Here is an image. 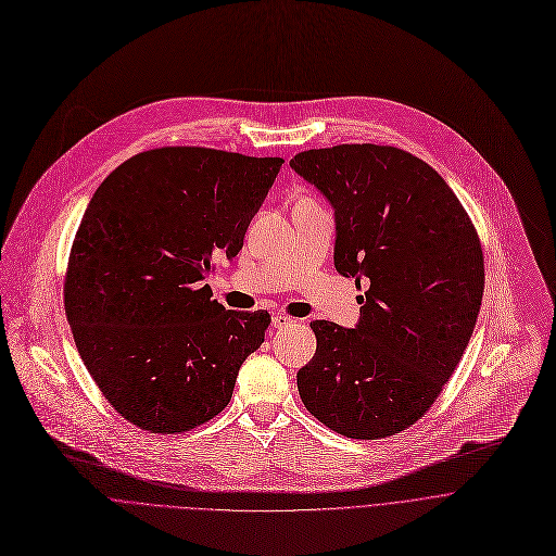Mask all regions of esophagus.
I'll return each instance as SVG.
<instances>
[{
    "mask_svg": "<svg viewBox=\"0 0 556 556\" xmlns=\"http://www.w3.org/2000/svg\"><path fill=\"white\" fill-rule=\"evenodd\" d=\"M293 321H295V319H293V317H289V315H285V313H278V315H274V317H271V326H274V328H278V330H280V328L291 326Z\"/></svg>",
    "mask_w": 556,
    "mask_h": 556,
    "instance_id": "esophagus-1",
    "label": "esophagus"
}]
</instances>
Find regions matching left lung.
I'll list each match as a JSON object with an SVG mask.
<instances>
[{
    "label": "left lung",
    "mask_w": 556,
    "mask_h": 556,
    "mask_svg": "<svg viewBox=\"0 0 556 556\" xmlns=\"http://www.w3.org/2000/svg\"><path fill=\"white\" fill-rule=\"evenodd\" d=\"M336 207V269L370 280L357 328L315 319L298 372L304 407L346 438L414 425L458 368L484 293V254L460 199L427 162L381 144L298 153Z\"/></svg>",
    "instance_id": "obj_1"
}]
</instances>
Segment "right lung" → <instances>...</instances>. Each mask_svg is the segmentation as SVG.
Segmentation results:
<instances>
[{"instance_id":"obj_1","label":"right lung","mask_w":556,"mask_h":556,"mask_svg":"<svg viewBox=\"0 0 556 556\" xmlns=\"http://www.w3.org/2000/svg\"><path fill=\"white\" fill-rule=\"evenodd\" d=\"M282 164L162 147L123 162L93 192L63 304L85 368L136 427L181 433L207 422L265 342L267 311H226L201 280L216 254L241 252Z\"/></svg>"}]
</instances>
